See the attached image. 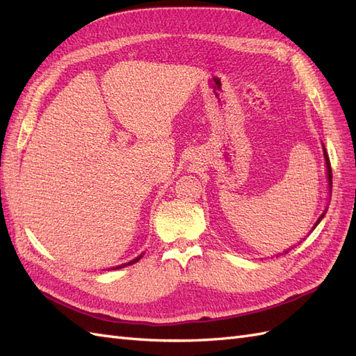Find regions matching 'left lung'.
Returning a JSON list of instances; mask_svg holds the SVG:
<instances>
[{
	"instance_id": "obj_1",
	"label": "left lung",
	"mask_w": 356,
	"mask_h": 356,
	"mask_svg": "<svg viewBox=\"0 0 356 356\" xmlns=\"http://www.w3.org/2000/svg\"><path fill=\"white\" fill-rule=\"evenodd\" d=\"M324 156H325V161H327V170H328V172H327V175H328V182H330V184H328V186H330V188H331V187H332V186H331V184H332V182H331V179H332V172H331V165H330V159H328V154H327V152H325V148H324ZM322 218H324V213H322V215H321V217H319V220L316 221V224H315V225H318V224H319V221H321Z\"/></svg>"
}]
</instances>
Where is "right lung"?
Instances as JSON below:
<instances>
[{
    "mask_svg": "<svg viewBox=\"0 0 356 356\" xmlns=\"http://www.w3.org/2000/svg\"><path fill=\"white\" fill-rule=\"evenodd\" d=\"M143 258V255H139V257H136L135 260H132V261H129V263H124V264H122V266H117V267H114V270L115 268H122V267H126V266H131V264H134V263H136V261H139Z\"/></svg>",
    "mask_w": 356,
    "mask_h": 356,
    "instance_id": "right-lung-1",
    "label": "right lung"
}]
</instances>
